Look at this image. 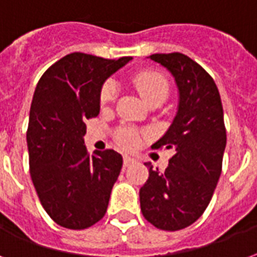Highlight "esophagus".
Masks as SVG:
<instances>
[{
  "instance_id": "1",
  "label": "esophagus",
  "mask_w": 257,
  "mask_h": 257,
  "mask_svg": "<svg viewBox=\"0 0 257 257\" xmlns=\"http://www.w3.org/2000/svg\"><path fill=\"white\" fill-rule=\"evenodd\" d=\"M134 163H136V160H134V159H131L130 156L123 157V164H124V167H128V166L134 164Z\"/></svg>"
}]
</instances>
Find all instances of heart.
Masks as SVG:
<instances>
[{"mask_svg":"<svg viewBox=\"0 0 257 257\" xmlns=\"http://www.w3.org/2000/svg\"><path fill=\"white\" fill-rule=\"evenodd\" d=\"M133 85L138 90V93L145 100L148 105L153 102H164L167 98L170 86L167 79L162 74H157L153 71H140L133 76ZM117 95V87L113 82H108L102 90H101L100 101L101 105L106 106L112 104L116 100ZM117 141L120 147L124 149H133L138 142V137L133 131H123L117 137Z\"/></svg>","mask_w":257,"mask_h":257,"instance_id":"obj_1","label":"heart"}]
</instances>
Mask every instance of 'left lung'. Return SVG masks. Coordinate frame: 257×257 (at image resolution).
Instances as JSON below:
<instances>
[{"instance_id": "obj_1", "label": "left lung", "mask_w": 257, "mask_h": 257, "mask_svg": "<svg viewBox=\"0 0 257 257\" xmlns=\"http://www.w3.org/2000/svg\"><path fill=\"white\" fill-rule=\"evenodd\" d=\"M149 59L171 72L179 102L171 126L152 145L175 153L164 172L145 164L149 178L140 190V203L155 227L177 231L203 215L218 185L226 148L223 106L211 75L190 57L156 53Z\"/></svg>"}]
</instances>
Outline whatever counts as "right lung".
Here are the masks:
<instances>
[{"instance_id":"right-lung-1","label":"right lung","mask_w":257,"mask_h":257,"mask_svg":"<svg viewBox=\"0 0 257 257\" xmlns=\"http://www.w3.org/2000/svg\"><path fill=\"white\" fill-rule=\"evenodd\" d=\"M131 57L75 52L41 76L30 109V174L39 201L60 226L83 230L104 218L123 159L85 147V121L100 113L101 87Z\"/></svg>"}]
</instances>
